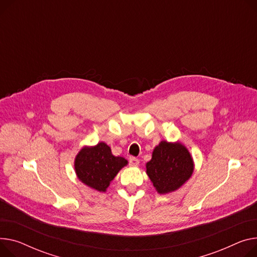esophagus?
<instances>
[{"instance_id":"34e87169","label":"esophagus","mask_w":257,"mask_h":257,"mask_svg":"<svg viewBox=\"0 0 257 257\" xmlns=\"http://www.w3.org/2000/svg\"><path fill=\"white\" fill-rule=\"evenodd\" d=\"M129 164H130V166H138L140 164V160L135 157H130Z\"/></svg>"}]
</instances>
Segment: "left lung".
I'll list each match as a JSON object with an SVG mask.
<instances>
[{
  "mask_svg": "<svg viewBox=\"0 0 257 257\" xmlns=\"http://www.w3.org/2000/svg\"><path fill=\"white\" fill-rule=\"evenodd\" d=\"M147 174L160 194L176 191L193 173L189 151L180 143L161 142L147 163Z\"/></svg>",
  "mask_w": 257,
  "mask_h": 257,
  "instance_id": "1",
  "label": "left lung"
}]
</instances>
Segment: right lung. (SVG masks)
I'll list each match as a JSON object with an SVG mask.
<instances>
[{
    "instance_id": "obj_1",
    "label": "right lung",
    "mask_w": 257,
    "mask_h": 257,
    "mask_svg": "<svg viewBox=\"0 0 257 257\" xmlns=\"http://www.w3.org/2000/svg\"><path fill=\"white\" fill-rule=\"evenodd\" d=\"M125 165L127 160L113 156L110 148L104 143L81 149L74 162L78 179L100 192L106 191L110 182Z\"/></svg>"
}]
</instances>
